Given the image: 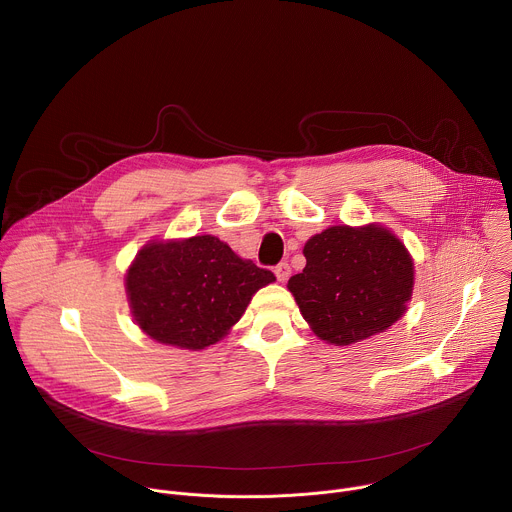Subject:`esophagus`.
Masks as SVG:
<instances>
[{
	"instance_id": "obj_1",
	"label": "esophagus",
	"mask_w": 512,
	"mask_h": 512,
	"mask_svg": "<svg viewBox=\"0 0 512 512\" xmlns=\"http://www.w3.org/2000/svg\"><path fill=\"white\" fill-rule=\"evenodd\" d=\"M273 271H275V277H277V281H281V283H283V281L289 277V273H291V267H289L287 263H279V265H277Z\"/></svg>"
}]
</instances>
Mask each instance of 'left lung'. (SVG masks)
I'll list each match as a JSON object with an SVG mask.
<instances>
[{"label":"left lung","instance_id":"8db88e82","mask_svg":"<svg viewBox=\"0 0 512 512\" xmlns=\"http://www.w3.org/2000/svg\"><path fill=\"white\" fill-rule=\"evenodd\" d=\"M304 257V271L289 277L287 289L320 340L350 346L403 318L415 267L387 227H328L306 241Z\"/></svg>","mask_w":512,"mask_h":512}]
</instances>
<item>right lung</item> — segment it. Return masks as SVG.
<instances>
[{
    "label": "right lung",
    "mask_w": 512,
    "mask_h": 512,
    "mask_svg": "<svg viewBox=\"0 0 512 512\" xmlns=\"http://www.w3.org/2000/svg\"><path fill=\"white\" fill-rule=\"evenodd\" d=\"M275 275L212 235L154 239L125 271L131 316L152 340L204 350L223 340Z\"/></svg>",
    "instance_id": "right-lung-1"
}]
</instances>
